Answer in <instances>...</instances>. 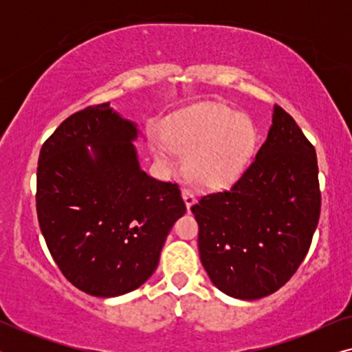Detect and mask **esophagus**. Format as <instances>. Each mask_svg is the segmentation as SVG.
<instances>
[{"label": "esophagus", "instance_id": "obj_1", "mask_svg": "<svg viewBox=\"0 0 352 352\" xmlns=\"http://www.w3.org/2000/svg\"><path fill=\"white\" fill-rule=\"evenodd\" d=\"M181 194H182V199H184V201H186V206H187V208H190V206L195 204L194 194H192L189 189H186V187H182Z\"/></svg>", "mask_w": 352, "mask_h": 352}]
</instances>
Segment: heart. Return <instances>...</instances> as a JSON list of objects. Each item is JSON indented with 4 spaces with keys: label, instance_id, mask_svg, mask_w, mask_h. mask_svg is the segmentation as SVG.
Wrapping results in <instances>:
<instances>
[{
    "label": "heart",
    "instance_id": "b5f03b06",
    "mask_svg": "<svg viewBox=\"0 0 352 352\" xmlns=\"http://www.w3.org/2000/svg\"><path fill=\"white\" fill-rule=\"evenodd\" d=\"M254 144L256 129L247 115L221 104H201L173 117L166 138H152V151L163 163H171L175 153L187 155L189 179L213 189L239 176Z\"/></svg>",
    "mask_w": 352,
    "mask_h": 352
}]
</instances>
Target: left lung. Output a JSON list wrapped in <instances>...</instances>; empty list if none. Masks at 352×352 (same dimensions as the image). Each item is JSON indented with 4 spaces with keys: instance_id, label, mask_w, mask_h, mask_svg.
Returning a JSON list of instances; mask_svg holds the SVG:
<instances>
[{
    "instance_id": "obj_1",
    "label": "left lung",
    "mask_w": 352,
    "mask_h": 352,
    "mask_svg": "<svg viewBox=\"0 0 352 352\" xmlns=\"http://www.w3.org/2000/svg\"><path fill=\"white\" fill-rule=\"evenodd\" d=\"M200 259L226 295L258 300L290 280L309 252L320 216L316 148L290 113L274 105L256 157L229 190L192 205Z\"/></svg>"
}]
</instances>
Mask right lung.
I'll list each match as a JSON object with an SVG mask.
<instances>
[{"instance_id": "right-lung-1", "label": "right lung", "mask_w": 352, "mask_h": 352, "mask_svg": "<svg viewBox=\"0 0 352 352\" xmlns=\"http://www.w3.org/2000/svg\"><path fill=\"white\" fill-rule=\"evenodd\" d=\"M136 136V126L105 102L65 118L40 151L41 234L64 277L88 295L110 298L141 287L186 213L176 182L139 168Z\"/></svg>"}]
</instances>
